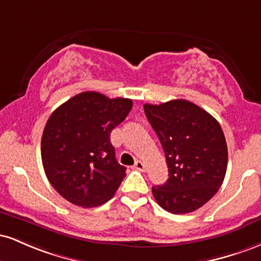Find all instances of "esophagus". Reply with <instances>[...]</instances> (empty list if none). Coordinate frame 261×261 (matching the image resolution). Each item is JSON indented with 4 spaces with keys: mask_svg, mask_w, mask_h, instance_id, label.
Returning a JSON list of instances; mask_svg holds the SVG:
<instances>
[{
    "mask_svg": "<svg viewBox=\"0 0 261 261\" xmlns=\"http://www.w3.org/2000/svg\"><path fill=\"white\" fill-rule=\"evenodd\" d=\"M134 168L135 169H137V170H140V172H145V163H143V162H141V161H136V163H135V166H134Z\"/></svg>",
    "mask_w": 261,
    "mask_h": 261,
    "instance_id": "esophagus-1",
    "label": "esophagus"
}]
</instances>
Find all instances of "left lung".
Returning <instances> with one entry per match:
<instances>
[{
    "mask_svg": "<svg viewBox=\"0 0 261 261\" xmlns=\"http://www.w3.org/2000/svg\"><path fill=\"white\" fill-rule=\"evenodd\" d=\"M143 109L169 172L168 180L152 188L155 201L174 215L195 211L217 193L226 175L228 152L222 128L211 114L184 99L145 104Z\"/></svg>",
    "mask_w": 261,
    "mask_h": 261,
    "instance_id": "8db88e82",
    "label": "left lung"
}]
</instances>
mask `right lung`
<instances>
[{"instance_id": "add662e5", "label": "right lung", "mask_w": 261, "mask_h": 261, "mask_svg": "<svg viewBox=\"0 0 261 261\" xmlns=\"http://www.w3.org/2000/svg\"><path fill=\"white\" fill-rule=\"evenodd\" d=\"M131 108L127 98L83 92L50 115L41 137V161L50 184L67 201L94 207L116 193L126 168L116 161L110 133Z\"/></svg>"}]
</instances>
